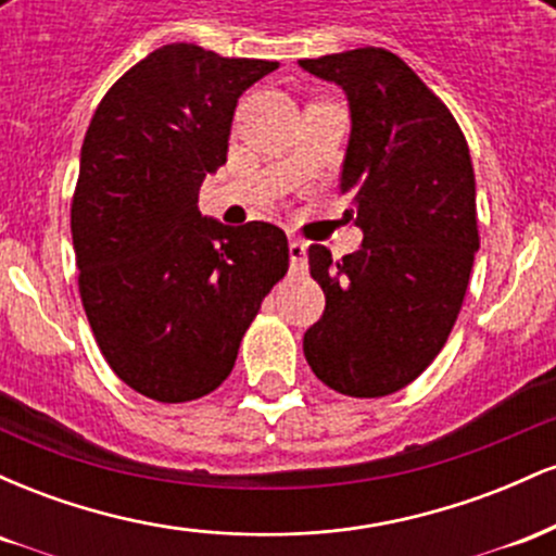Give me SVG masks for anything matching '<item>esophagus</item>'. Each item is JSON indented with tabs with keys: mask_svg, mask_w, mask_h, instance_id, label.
I'll use <instances>...</instances> for the list:
<instances>
[{
	"mask_svg": "<svg viewBox=\"0 0 556 556\" xmlns=\"http://www.w3.org/2000/svg\"><path fill=\"white\" fill-rule=\"evenodd\" d=\"M290 269L292 271L305 269V242L298 238L290 240Z\"/></svg>",
	"mask_w": 556,
	"mask_h": 556,
	"instance_id": "esophagus-1",
	"label": "esophagus"
}]
</instances>
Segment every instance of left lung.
I'll return each mask as SVG.
<instances>
[{"label":"left lung","instance_id":"obj_1","mask_svg":"<svg viewBox=\"0 0 556 556\" xmlns=\"http://www.w3.org/2000/svg\"><path fill=\"white\" fill-rule=\"evenodd\" d=\"M342 88L350 143L340 193L353 195L361 251L308 248L327 295L303 353L324 384L384 397L429 368L455 327L478 251L468 140L444 101L397 54L363 47L300 60Z\"/></svg>","mask_w":556,"mask_h":556}]
</instances>
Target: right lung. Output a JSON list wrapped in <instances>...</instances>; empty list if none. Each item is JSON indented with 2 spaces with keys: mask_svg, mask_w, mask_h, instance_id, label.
<instances>
[{
  "mask_svg": "<svg viewBox=\"0 0 556 556\" xmlns=\"http://www.w3.org/2000/svg\"><path fill=\"white\" fill-rule=\"evenodd\" d=\"M277 67L167 43L114 83L88 125L70 208L80 300L101 355L143 397L214 392L290 266L279 227L198 212L203 177L227 162L238 99Z\"/></svg>",
  "mask_w": 556,
  "mask_h": 556,
  "instance_id": "right-lung-1",
  "label": "right lung"
}]
</instances>
